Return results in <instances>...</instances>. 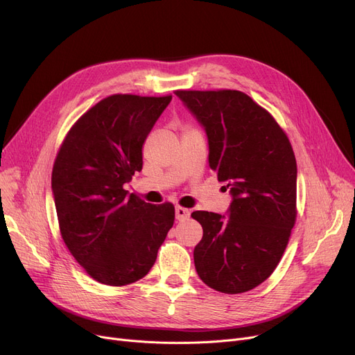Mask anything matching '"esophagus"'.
Instances as JSON below:
<instances>
[{"mask_svg":"<svg viewBox=\"0 0 355 355\" xmlns=\"http://www.w3.org/2000/svg\"><path fill=\"white\" fill-rule=\"evenodd\" d=\"M190 217V210L189 209H184V207H177L175 209V218L178 221H184Z\"/></svg>","mask_w":355,"mask_h":355,"instance_id":"34e87169","label":"esophagus"}]
</instances>
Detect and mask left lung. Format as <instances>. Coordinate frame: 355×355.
Masks as SVG:
<instances>
[{
    "label": "left lung",
    "instance_id": "obj_1",
    "mask_svg": "<svg viewBox=\"0 0 355 355\" xmlns=\"http://www.w3.org/2000/svg\"><path fill=\"white\" fill-rule=\"evenodd\" d=\"M175 95L206 130L209 165L232 196L227 214H191L202 227L196 270L218 292H248L272 275L295 225L297 171L291 142L269 112L243 92Z\"/></svg>",
    "mask_w": 355,
    "mask_h": 355
}]
</instances>
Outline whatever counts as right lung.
<instances>
[{
	"label": "right lung",
	"instance_id": "add662e5",
	"mask_svg": "<svg viewBox=\"0 0 355 355\" xmlns=\"http://www.w3.org/2000/svg\"><path fill=\"white\" fill-rule=\"evenodd\" d=\"M173 96L112 95L73 125L51 174L62 237L95 281L142 279L174 225V206H154L123 185L142 170V146Z\"/></svg>",
	"mask_w": 355,
	"mask_h": 355
}]
</instances>
